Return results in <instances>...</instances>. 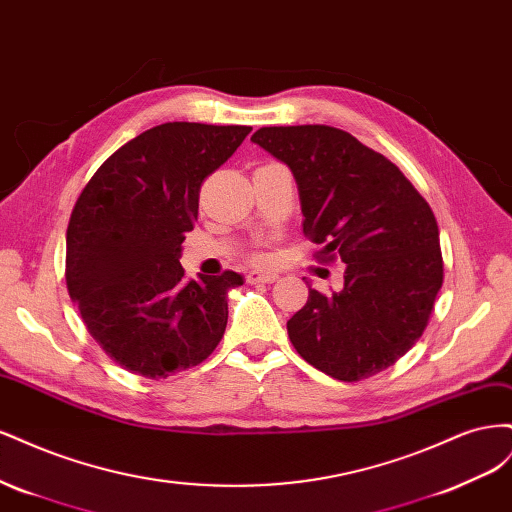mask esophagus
Returning <instances> with one entry per match:
<instances>
[{
  "label": "esophagus",
  "instance_id": "34e87169",
  "mask_svg": "<svg viewBox=\"0 0 512 512\" xmlns=\"http://www.w3.org/2000/svg\"><path fill=\"white\" fill-rule=\"evenodd\" d=\"M277 280V273H271V271H250L247 273V282L250 284H273Z\"/></svg>",
  "mask_w": 512,
  "mask_h": 512
}]
</instances>
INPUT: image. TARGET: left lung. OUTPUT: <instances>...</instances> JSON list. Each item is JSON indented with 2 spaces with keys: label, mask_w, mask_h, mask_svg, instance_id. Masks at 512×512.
<instances>
[{
  "label": "left lung",
  "mask_w": 512,
  "mask_h": 512,
  "mask_svg": "<svg viewBox=\"0 0 512 512\" xmlns=\"http://www.w3.org/2000/svg\"><path fill=\"white\" fill-rule=\"evenodd\" d=\"M252 141L297 181L316 258L342 260L344 288L288 320L292 346L324 374L356 382L391 367L423 335L442 288L438 222L382 153L331 126L260 128Z\"/></svg>",
  "instance_id": "8db88e82"
}]
</instances>
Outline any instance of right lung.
Instances as JSON below:
<instances>
[{"label":"right lung","instance_id":"obj_1","mask_svg":"<svg viewBox=\"0 0 512 512\" xmlns=\"http://www.w3.org/2000/svg\"><path fill=\"white\" fill-rule=\"evenodd\" d=\"M250 126L170 121L119 147L72 209L66 282L89 335L132 374L166 378L203 363L228 322V290L243 275L185 280L181 243L198 192Z\"/></svg>","mask_w":512,"mask_h":512}]
</instances>
